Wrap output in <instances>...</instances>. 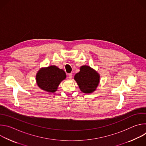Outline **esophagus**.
<instances>
[{
	"label": "esophagus",
	"mask_w": 146,
	"mask_h": 146,
	"mask_svg": "<svg viewBox=\"0 0 146 146\" xmlns=\"http://www.w3.org/2000/svg\"><path fill=\"white\" fill-rule=\"evenodd\" d=\"M72 76H73V74H72V73H69V74H68V77H69V78L70 79V78H72Z\"/></svg>",
	"instance_id": "obj_1"
}]
</instances>
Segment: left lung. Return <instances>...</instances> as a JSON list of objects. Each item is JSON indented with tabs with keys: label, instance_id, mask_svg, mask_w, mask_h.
<instances>
[{
	"label": "left lung",
	"instance_id": "left-lung-1",
	"mask_svg": "<svg viewBox=\"0 0 146 146\" xmlns=\"http://www.w3.org/2000/svg\"><path fill=\"white\" fill-rule=\"evenodd\" d=\"M99 75L88 66H82L80 71L74 76L80 90L84 93L90 94L95 91L99 82Z\"/></svg>",
	"mask_w": 146,
	"mask_h": 146
}]
</instances>
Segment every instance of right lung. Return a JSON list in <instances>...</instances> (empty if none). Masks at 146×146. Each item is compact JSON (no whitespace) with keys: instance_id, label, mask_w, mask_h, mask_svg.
<instances>
[{"instance_id":"1","label":"right lung","mask_w":146,"mask_h":146,"mask_svg":"<svg viewBox=\"0 0 146 146\" xmlns=\"http://www.w3.org/2000/svg\"><path fill=\"white\" fill-rule=\"evenodd\" d=\"M65 72L55 66L41 69L36 75L38 86L46 91L54 93L57 90L60 82L65 79Z\"/></svg>"}]
</instances>
